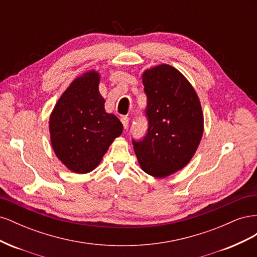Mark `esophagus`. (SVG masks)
Returning a JSON list of instances; mask_svg holds the SVG:
<instances>
[{"mask_svg": "<svg viewBox=\"0 0 257 257\" xmlns=\"http://www.w3.org/2000/svg\"><path fill=\"white\" fill-rule=\"evenodd\" d=\"M121 122L123 124V127L127 128V126H128V118H127V116H122Z\"/></svg>", "mask_w": 257, "mask_h": 257, "instance_id": "obj_1", "label": "esophagus"}]
</instances>
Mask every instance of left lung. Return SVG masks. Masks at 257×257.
<instances>
[{"mask_svg": "<svg viewBox=\"0 0 257 257\" xmlns=\"http://www.w3.org/2000/svg\"><path fill=\"white\" fill-rule=\"evenodd\" d=\"M149 128L133 142L139 166L154 178H165L189 164L204 134V113L195 89L172 65L144 71Z\"/></svg>", "mask_w": 257, "mask_h": 257, "instance_id": "left-lung-1", "label": "left lung"}]
</instances>
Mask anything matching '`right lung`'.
Returning <instances> with one entry per match:
<instances>
[{
  "mask_svg": "<svg viewBox=\"0 0 257 257\" xmlns=\"http://www.w3.org/2000/svg\"><path fill=\"white\" fill-rule=\"evenodd\" d=\"M99 80L100 74L95 69L76 77L50 113L53 152L62 164L76 174L95 169L123 131L120 120L105 110Z\"/></svg>",
  "mask_w": 257,
  "mask_h": 257,
  "instance_id": "add662e5",
  "label": "right lung"
}]
</instances>
